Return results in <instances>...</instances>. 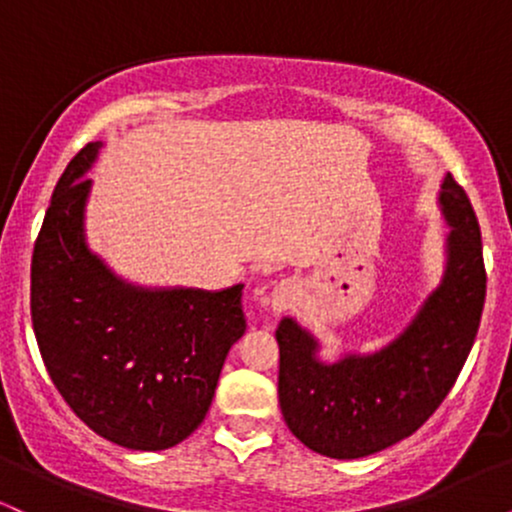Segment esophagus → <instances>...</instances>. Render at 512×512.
Returning <instances> with one entry per match:
<instances>
[{
	"mask_svg": "<svg viewBox=\"0 0 512 512\" xmlns=\"http://www.w3.org/2000/svg\"><path fill=\"white\" fill-rule=\"evenodd\" d=\"M293 301H296V284L293 281H279V284L274 286L272 296H269V305H272V310L276 315L284 313L286 308H291Z\"/></svg>",
	"mask_w": 512,
	"mask_h": 512,
	"instance_id": "esophagus-1",
	"label": "esophagus"
}]
</instances>
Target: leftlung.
<instances>
[{
	"instance_id": "left-lung-1",
	"label": "left lung",
	"mask_w": 512,
	"mask_h": 512,
	"mask_svg": "<svg viewBox=\"0 0 512 512\" xmlns=\"http://www.w3.org/2000/svg\"><path fill=\"white\" fill-rule=\"evenodd\" d=\"M440 204L452 226L445 279L387 349L322 366L308 332L289 317L276 327L279 407L305 448L337 460L390 448L419 431L455 385L479 330L486 267L477 214L450 173Z\"/></svg>"
}]
</instances>
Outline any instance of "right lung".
<instances>
[{"mask_svg":"<svg viewBox=\"0 0 512 512\" xmlns=\"http://www.w3.org/2000/svg\"><path fill=\"white\" fill-rule=\"evenodd\" d=\"M101 142L69 161L31 262L40 356L69 409L129 450H166L207 416L228 349L243 337V284L226 291H142L86 250L84 178Z\"/></svg>","mask_w":512,"mask_h":512,"instance_id":"add662e5","label":"right lung"}]
</instances>
